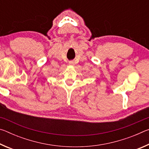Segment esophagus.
<instances>
[{"instance_id":"obj_1","label":"esophagus","mask_w":149,"mask_h":149,"mask_svg":"<svg viewBox=\"0 0 149 149\" xmlns=\"http://www.w3.org/2000/svg\"><path fill=\"white\" fill-rule=\"evenodd\" d=\"M69 64L70 65H74V61H70V62H69Z\"/></svg>"}]
</instances>
